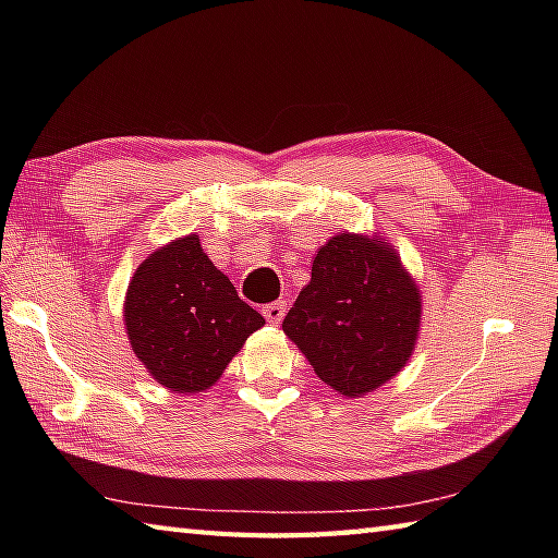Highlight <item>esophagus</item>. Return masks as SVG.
<instances>
[{"label":"esophagus","instance_id":"1","mask_svg":"<svg viewBox=\"0 0 558 558\" xmlns=\"http://www.w3.org/2000/svg\"><path fill=\"white\" fill-rule=\"evenodd\" d=\"M260 314L266 316V322L270 326H278L282 322V316H286V304H282V302H270V304L264 306V310H260Z\"/></svg>","mask_w":558,"mask_h":558}]
</instances>
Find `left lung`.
<instances>
[{
    "label": "left lung",
    "instance_id": "obj_1",
    "mask_svg": "<svg viewBox=\"0 0 558 558\" xmlns=\"http://www.w3.org/2000/svg\"><path fill=\"white\" fill-rule=\"evenodd\" d=\"M420 290L386 242L336 234L282 330L340 396H364L405 366L417 340Z\"/></svg>",
    "mask_w": 558,
    "mask_h": 558
}]
</instances>
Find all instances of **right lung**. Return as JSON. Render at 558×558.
<instances>
[{
	"instance_id": "add662e5",
	"label": "right lung",
	"mask_w": 558,
	"mask_h": 558,
	"mask_svg": "<svg viewBox=\"0 0 558 558\" xmlns=\"http://www.w3.org/2000/svg\"><path fill=\"white\" fill-rule=\"evenodd\" d=\"M264 324L230 278L210 264L198 234L150 254L126 290L124 326L136 357L158 384L180 393L216 384Z\"/></svg>"
}]
</instances>
